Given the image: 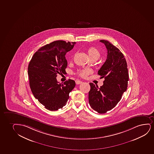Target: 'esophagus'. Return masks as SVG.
I'll return each mask as SVG.
<instances>
[{
  "label": "esophagus",
  "instance_id": "esophagus-1",
  "mask_svg": "<svg viewBox=\"0 0 154 154\" xmlns=\"http://www.w3.org/2000/svg\"><path fill=\"white\" fill-rule=\"evenodd\" d=\"M82 82V81H80V80H76V84H77V85H79V84H81Z\"/></svg>",
  "mask_w": 154,
  "mask_h": 154
}]
</instances>
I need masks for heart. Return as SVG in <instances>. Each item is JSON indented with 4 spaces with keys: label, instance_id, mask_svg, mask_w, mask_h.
I'll return each mask as SVG.
<instances>
[{
    "label": "heart",
    "instance_id": "heart-1",
    "mask_svg": "<svg viewBox=\"0 0 154 154\" xmlns=\"http://www.w3.org/2000/svg\"><path fill=\"white\" fill-rule=\"evenodd\" d=\"M88 54L89 55L90 58L91 60L95 59L97 60L101 56V52L97 48L94 47H91L89 48L87 50ZM92 71L91 69H80L77 72V74L78 76L86 78L89 75L91 74Z\"/></svg>",
    "mask_w": 154,
    "mask_h": 154
}]
</instances>
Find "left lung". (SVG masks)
Returning a JSON list of instances; mask_svg holds the SVG:
<instances>
[{
  "label": "left lung",
  "instance_id": "1",
  "mask_svg": "<svg viewBox=\"0 0 154 154\" xmlns=\"http://www.w3.org/2000/svg\"><path fill=\"white\" fill-rule=\"evenodd\" d=\"M100 42L104 44L107 50L106 60L98 71L101 78L105 80L100 88L90 83L89 102L93 109L99 114H105L120 101L127 89L129 74L127 62L119 49L107 40Z\"/></svg>",
  "mask_w": 154,
  "mask_h": 154
}]
</instances>
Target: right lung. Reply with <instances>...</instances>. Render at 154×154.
<instances>
[{"label":"right lung","mask_w":154,"mask_h":154,"mask_svg":"<svg viewBox=\"0 0 154 154\" xmlns=\"http://www.w3.org/2000/svg\"><path fill=\"white\" fill-rule=\"evenodd\" d=\"M75 44L54 41L40 48L29 62L28 75L30 89L35 97L48 110L63 108L75 87L73 80L59 84L56 78L57 75L65 72L67 66L65 54Z\"/></svg>","instance_id":"right-lung-1"}]
</instances>
